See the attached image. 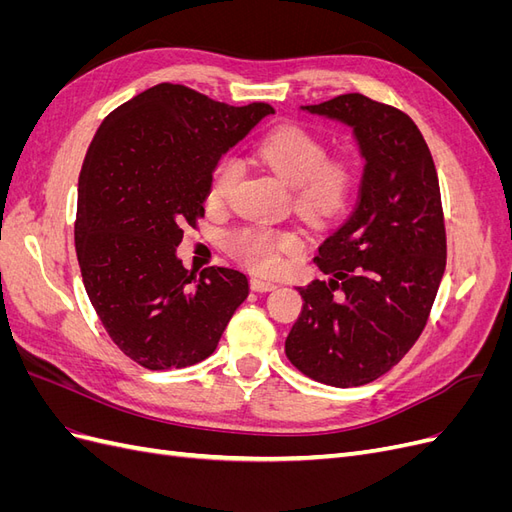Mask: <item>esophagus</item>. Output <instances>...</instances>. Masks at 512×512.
I'll return each mask as SVG.
<instances>
[{"instance_id":"obj_1","label":"esophagus","mask_w":512,"mask_h":512,"mask_svg":"<svg viewBox=\"0 0 512 512\" xmlns=\"http://www.w3.org/2000/svg\"><path fill=\"white\" fill-rule=\"evenodd\" d=\"M250 288H252V290H256V292H269V290H273V288H275V282L265 280V277H256V275H252V277H250Z\"/></svg>"}]
</instances>
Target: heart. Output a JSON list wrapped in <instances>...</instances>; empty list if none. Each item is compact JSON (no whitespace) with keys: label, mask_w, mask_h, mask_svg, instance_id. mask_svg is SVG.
<instances>
[{"label":"heart","mask_w":512,"mask_h":512,"mask_svg":"<svg viewBox=\"0 0 512 512\" xmlns=\"http://www.w3.org/2000/svg\"><path fill=\"white\" fill-rule=\"evenodd\" d=\"M258 156L292 188V203L307 222L324 224L342 213L354 194L359 170L348 156H327L322 136L297 123L275 128L262 138ZM239 179V164L222 158L215 164L207 203L224 207L232 185ZM299 239L269 226H241L228 235V250L254 271H273L282 254L294 250Z\"/></svg>","instance_id":"1"}]
</instances>
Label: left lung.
Here are the masks:
<instances>
[{"instance_id": "8db88e82", "label": "left lung", "mask_w": 512, "mask_h": 512, "mask_svg": "<svg viewBox=\"0 0 512 512\" xmlns=\"http://www.w3.org/2000/svg\"><path fill=\"white\" fill-rule=\"evenodd\" d=\"M303 108L352 126L365 170L356 207L314 258L329 280L299 288L286 356L346 389L386 374L425 329L446 267L440 183L421 130L399 108L363 94Z\"/></svg>"}]
</instances>
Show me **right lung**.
<instances>
[{
	"label": "right lung",
	"instance_id": "add662e5",
	"mask_svg": "<svg viewBox=\"0 0 512 512\" xmlns=\"http://www.w3.org/2000/svg\"><path fill=\"white\" fill-rule=\"evenodd\" d=\"M269 113L160 83L108 113L87 149L74 222L83 284L108 337L145 369L207 359L247 297L241 271L196 277L175 247L205 218L222 153Z\"/></svg>",
	"mask_w": 512,
	"mask_h": 512
}]
</instances>
